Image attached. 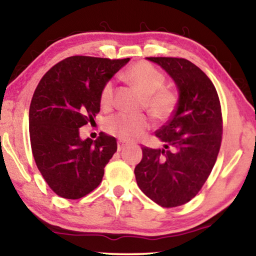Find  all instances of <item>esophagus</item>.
I'll use <instances>...</instances> for the list:
<instances>
[{"label":"esophagus","mask_w":256,"mask_h":256,"mask_svg":"<svg viewBox=\"0 0 256 256\" xmlns=\"http://www.w3.org/2000/svg\"><path fill=\"white\" fill-rule=\"evenodd\" d=\"M126 146H127V143L124 142V141H118V152H121V150H124Z\"/></svg>","instance_id":"1"}]
</instances>
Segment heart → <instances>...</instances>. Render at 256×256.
Returning <instances> with one entry per match:
<instances>
[{
    "label": "heart",
    "instance_id": "obj_1",
    "mask_svg": "<svg viewBox=\"0 0 256 256\" xmlns=\"http://www.w3.org/2000/svg\"><path fill=\"white\" fill-rule=\"evenodd\" d=\"M127 78L140 92L146 96V107L157 120H166L172 114L177 98L169 90L163 88L166 78L158 70L148 62H138L127 72ZM113 100V82H108L100 94V102L108 107ZM150 121L146 115L118 113L106 121L108 132L124 141L138 138L149 128Z\"/></svg>",
    "mask_w": 256,
    "mask_h": 256
}]
</instances>
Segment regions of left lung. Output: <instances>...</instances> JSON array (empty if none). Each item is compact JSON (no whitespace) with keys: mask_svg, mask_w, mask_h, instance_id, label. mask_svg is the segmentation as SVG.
Returning <instances> with one entry per match:
<instances>
[{"mask_svg":"<svg viewBox=\"0 0 256 256\" xmlns=\"http://www.w3.org/2000/svg\"><path fill=\"white\" fill-rule=\"evenodd\" d=\"M146 59L174 80L178 102L172 118L156 132L163 149L142 146L134 172L146 197L176 208L190 202L211 174L222 144V108L214 85L198 66L183 58Z\"/></svg>","mask_w":256,"mask_h":256,"instance_id":"1","label":"left lung"}]
</instances>
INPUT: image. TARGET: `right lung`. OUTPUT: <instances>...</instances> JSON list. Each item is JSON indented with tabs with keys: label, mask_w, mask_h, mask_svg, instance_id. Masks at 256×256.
<instances>
[{
	"label": "right lung",
	"mask_w": 256,
	"mask_h": 256,
	"mask_svg": "<svg viewBox=\"0 0 256 256\" xmlns=\"http://www.w3.org/2000/svg\"><path fill=\"white\" fill-rule=\"evenodd\" d=\"M130 58L74 56L56 64L38 84L29 110L31 149L38 170L54 194L79 199L99 186L116 140L100 132L82 140L79 128L100 112V94Z\"/></svg>",
	"instance_id": "add662e5"
}]
</instances>
